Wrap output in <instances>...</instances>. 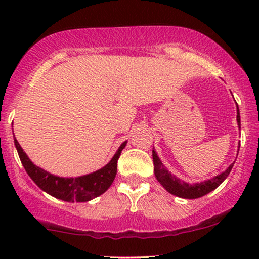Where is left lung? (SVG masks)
<instances>
[{
    "label": "left lung",
    "instance_id": "obj_1",
    "mask_svg": "<svg viewBox=\"0 0 259 259\" xmlns=\"http://www.w3.org/2000/svg\"><path fill=\"white\" fill-rule=\"evenodd\" d=\"M237 124L239 127L241 125L240 123V112H239V106H237ZM152 157H153V164H154V175H156L157 180L159 181L160 185L164 187L168 192H170L171 195L178 196L181 198H198L202 196L209 194L210 191L217 189L221 184L227 179V177L230 174L231 169H233V164H230L225 171H223L222 174L217 175V177L212 178V179L202 181V183H196V184H187L185 181L178 179L175 175L169 173V170L164 168L163 163L160 162L159 157L157 156L156 151H152Z\"/></svg>",
    "mask_w": 259,
    "mask_h": 259
}]
</instances>
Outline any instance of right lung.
Here are the masks:
<instances>
[{"label":"right lung","mask_w":259,"mask_h":259,"mask_svg":"<svg viewBox=\"0 0 259 259\" xmlns=\"http://www.w3.org/2000/svg\"><path fill=\"white\" fill-rule=\"evenodd\" d=\"M14 145L26 173L42 191L67 202H88L102 195L112 185L117 174V162L121 151L125 147L126 141L120 145L108 164L101 168L100 170L78 178H59L50 174L49 171L36 167L29 159L16 139H14Z\"/></svg>","instance_id":"obj_1"}]
</instances>
